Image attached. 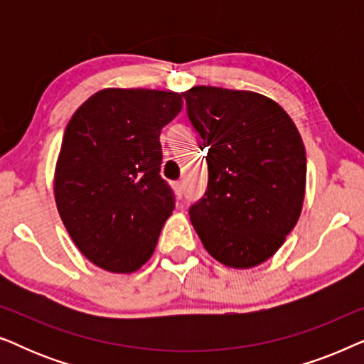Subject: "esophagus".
<instances>
[{"instance_id":"esophagus-1","label":"esophagus","mask_w":364,"mask_h":364,"mask_svg":"<svg viewBox=\"0 0 364 364\" xmlns=\"http://www.w3.org/2000/svg\"><path fill=\"white\" fill-rule=\"evenodd\" d=\"M173 188H176V193L178 196V198H181L183 196V183L176 182V183H173Z\"/></svg>"}]
</instances>
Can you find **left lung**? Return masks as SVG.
<instances>
[{
    "mask_svg": "<svg viewBox=\"0 0 364 364\" xmlns=\"http://www.w3.org/2000/svg\"><path fill=\"white\" fill-rule=\"evenodd\" d=\"M182 96L208 151L207 191L188 208L192 225L223 265H260L300 217L306 182L300 132L262 94L197 86Z\"/></svg>",
    "mask_w": 364,
    "mask_h": 364,
    "instance_id": "1",
    "label": "left lung"
}]
</instances>
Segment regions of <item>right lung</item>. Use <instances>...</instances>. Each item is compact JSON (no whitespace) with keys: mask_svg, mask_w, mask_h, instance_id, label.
Here are the masks:
<instances>
[{"mask_svg":"<svg viewBox=\"0 0 364 364\" xmlns=\"http://www.w3.org/2000/svg\"><path fill=\"white\" fill-rule=\"evenodd\" d=\"M181 109L177 92L104 89L68 122L54 197L73 242L94 265L131 273L151 258L176 207L159 173V137Z\"/></svg>","mask_w":364,"mask_h":364,"instance_id":"obj_1","label":"right lung"}]
</instances>
